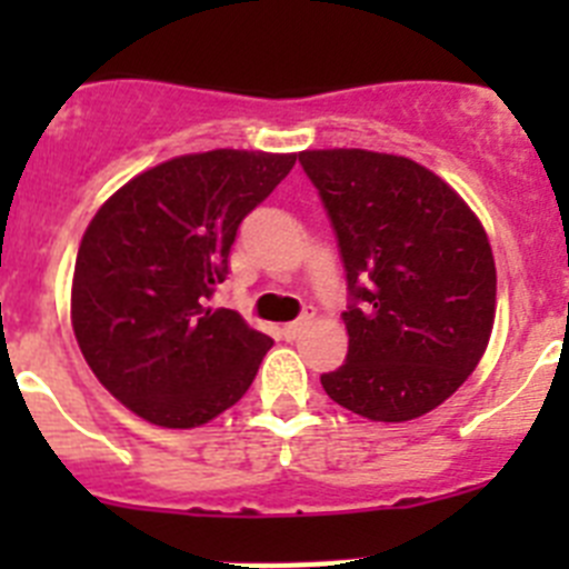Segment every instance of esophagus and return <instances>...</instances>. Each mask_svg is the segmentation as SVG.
I'll list each match as a JSON object with an SVG mask.
<instances>
[{"mask_svg": "<svg viewBox=\"0 0 569 569\" xmlns=\"http://www.w3.org/2000/svg\"><path fill=\"white\" fill-rule=\"evenodd\" d=\"M310 319H313V316H310V313H305V316H301V319H296V321H288V325H284V328H281V333L288 336V339H296V336H299L301 330L308 328V325H310Z\"/></svg>", "mask_w": 569, "mask_h": 569, "instance_id": "esophagus-1", "label": "esophagus"}]
</instances>
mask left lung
<instances>
[{
    "mask_svg": "<svg viewBox=\"0 0 569 569\" xmlns=\"http://www.w3.org/2000/svg\"><path fill=\"white\" fill-rule=\"evenodd\" d=\"M339 239L350 305L347 361L321 376L336 405L370 421H410L459 390L496 319L485 228L433 170L359 148L305 150Z\"/></svg>",
    "mask_w": 569,
    "mask_h": 569,
    "instance_id": "left-lung-1",
    "label": "left lung"
}]
</instances>
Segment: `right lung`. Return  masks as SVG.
<instances>
[{
    "instance_id": "add662e5",
    "label": "right lung",
    "mask_w": 569,
    "mask_h": 569,
    "mask_svg": "<svg viewBox=\"0 0 569 569\" xmlns=\"http://www.w3.org/2000/svg\"><path fill=\"white\" fill-rule=\"evenodd\" d=\"M296 153L176 156L116 190L82 236L70 290L79 350L128 410L199 427L253 385L273 339L210 308L241 219L290 173Z\"/></svg>"
}]
</instances>
